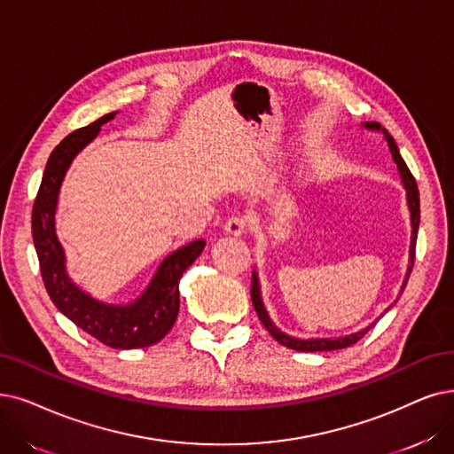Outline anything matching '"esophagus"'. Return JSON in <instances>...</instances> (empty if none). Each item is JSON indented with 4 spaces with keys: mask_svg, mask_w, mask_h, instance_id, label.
Instances as JSON below:
<instances>
[{
    "mask_svg": "<svg viewBox=\"0 0 454 454\" xmlns=\"http://www.w3.org/2000/svg\"><path fill=\"white\" fill-rule=\"evenodd\" d=\"M223 229L227 234H231V237H239V234L246 232V229H247V217L240 215V214H234L225 222Z\"/></svg>",
    "mask_w": 454,
    "mask_h": 454,
    "instance_id": "obj_1",
    "label": "esophagus"
}]
</instances>
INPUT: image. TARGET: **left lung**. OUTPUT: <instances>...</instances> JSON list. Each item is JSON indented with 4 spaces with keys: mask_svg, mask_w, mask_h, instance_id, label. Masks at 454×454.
Returning <instances> with one entry per match:
<instances>
[{
    "mask_svg": "<svg viewBox=\"0 0 454 454\" xmlns=\"http://www.w3.org/2000/svg\"><path fill=\"white\" fill-rule=\"evenodd\" d=\"M367 129L371 130H380L382 126H380L378 122H365ZM382 132L386 134V139H387V145H389V151L393 154V160L395 164L398 166V171H401V176H403V183H404V188L408 192V207H410V212H411V247H410V268H408V274H406V279L403 283V290L408 283V278L411 274V268H413V261H415V242H417V229H419V217H421V212H419V190H417V184H415V178L411 175V171L408 169L406 161L403 160L401 153H398L396 149V143L395 139L382 129ZM251 301H253V307H255V311L262 322L264 328L268 330V333L274 337L279 344H283V347L286 348H293V350H298V352H325V350H339V348H347L350 347V344H356L361 337H364L374 324H371L369 328L361 330L357 333H352V335H347V337H339V339H296V337H290L283 332H279L274 324H271V320L268 318V313L264 311V305H262V300H261V290H259V281H257V274L253 271V278H251Z\"/></svg>",
    "mask_w": 454,
    "mask_h": 454,
    "instance_id": "left-lung-1",
    "label": "left lung"
}]
</instances>
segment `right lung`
<instances>
[{
	"mask_svg": "<svg viewBox=\"0 0 454 454\" xmlns=\"http://www.w3.org/2000/svg\"><path fill=\"white\" fill-rule=\"evenodd\" d=\"M114 115L115 114H107L89 126L74 130L51 151L41 188L33 203L31 232L43 281L53 305L80 330L106 347L130 350L151 347L164 339L173 328L180 307L178 281L186 268L201 255L205 240H193L171 253L160 264L147 290L129 305H106L87 296L70 283L65 271L63 247L56 237V227H53L59 186L70 161L90 139L97 137L100 126L114 119Z\"/></svg>",
	"mask_w": 454,
	"mask_h": 454,
	"instance_id": "add662e5",
	"label": "right lung"
}]
</instances>
